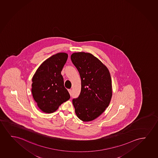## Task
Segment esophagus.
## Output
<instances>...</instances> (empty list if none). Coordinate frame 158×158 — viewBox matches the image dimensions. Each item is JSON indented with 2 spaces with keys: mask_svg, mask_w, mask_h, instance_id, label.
I'll return each mask as SVG.
<instances>
[{
  "mask_svg": "<svg viewBox=\"0 0 158 158\" xmlns=\"http://www.w3.org/2000/svg\"><path fill=\"white\" fill-rule=\"evenodd\" d=\"M69 94H70V95H71L72 94V89H69Z\"/></svg>",
  "mask_w": 158,
  "mask_h": 158,
  "instance_id": "1",
  "label": "esophagus"
}]
</instances>
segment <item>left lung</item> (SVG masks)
I'll use <instances>...</instances> for the list:
<instances>
[{
  "label": "left lung",
  "instance_id": "obj_1",
  "mask_svg": "<svg viewBox=\"0 0 158 158\" xmlns=\"http://www.w3.org/2000/svg\"><path fill=\"white\" fill-rule=\"evenodd\" d=\"M71 59L81 81L80 94L72 100L75 112L81 120L92 121L102 114L110 102L112 90L110 72L91 53H74Z\"/></svg>",
  "mask_w": 158,
  "mask_h": 158
}]
</instances>
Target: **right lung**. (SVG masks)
Listing matches in <instances>:
<instances>
[{"label": "right lung", "instance_id": "1", "mask_svg": "<svg viewBox=\"0 0 158 158\" xmlns=\"http://www.w3.org/2000/svg\"><path fill=\"white\" fill-rule=\"evenodd\" d=\"M67 58L65 53L52 56L41 64L33 77V97L44 112H54L70 98L61 74Z\"/></svg>", "mask_w": 158, "mask_h": 158}]
</instances>
